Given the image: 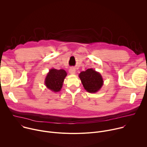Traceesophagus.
Listing matches in <instances>:
<instances>
[{
    "label": "esophagus",
    "mask_w": 147,
    "mask_h": 147,
    "mask_svg": "<svg viewBox=\"0 0 147 147\" xmlns=\"http://www.w3.org/2000/svg\"><path fill=\"white\" fill-rule=\"evenodd\" d=\"M69 71V73H70V74H74L76 73V69H75V68H74V67H71V68H70Z\"/></svg>",
    "instance_id": "esophagus-1"
}]
</instances>
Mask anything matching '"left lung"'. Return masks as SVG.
I'll return each instance as SVG.
<instances>
[{"mask_svg": "<svg viewBox=\"0 0 147 147\" xmlns=\"http://www.w3.org/2000/svg\"><path fill=\"white\" fill-rule=\"evenodd\" d=\"M78 77L84 88L90 93L97 92L103 85V80L101 74L92 68L85 71H81Z\"/></svg>", "mask_w": 147, "mask_h": 147, "instance_id": "obj_1", "label": "left lung"}]
</instances>
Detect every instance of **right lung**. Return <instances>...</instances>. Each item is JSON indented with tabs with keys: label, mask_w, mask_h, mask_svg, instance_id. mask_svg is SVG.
Segmentation results:
<instances>
[{
	"label": "right lung",
	"mask_w": 147,
	"mask_h": 147,
	"mask_svg": "<svg viewBox=\"0 0 147 147\" xmlns=\"http://www.w3.org/2000/svg\"><path fill=\"white\" fill-rule=\"evenodd\" d=\"M67 75L66 71L63 69H51L45 77V85L47 88L53 92H59L63 87L64 80Z\"/></svg>",
	"instance_id": "1"
}]
</instances>
